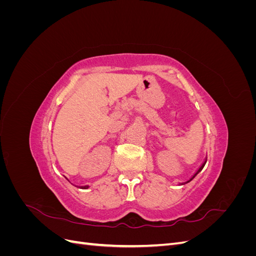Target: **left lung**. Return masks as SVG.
Listing matches in <instances>:
<instances>
[{"label": "left lung", "mask_w": 256, "mask_h": 256, "mask_svg": "<svg viewBox=\"0 0 256 256\" xmlns=\"http://www.w3.org/2000/svg\"><path fill=\"white\" fill-rule=\"evenodd\" d=\"M205 164H206V160H205V162H204V164H202V166H200V168H198V171H196V174H194V175H193V176H192V177H191V178H190V180H187V182H184V184H187V182H191V180H193V178H194V177H196V175H198V173H200V171H202V170H203V168H204V166H205Z\"/></svg>", "instance_id": "1"}]
</instances>
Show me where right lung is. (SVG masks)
I'll use <instances>...</instances> for the list:
<instances>
[{"instance_id":"right-lung-1","label":"right lung","mask_w":256,"mask_h":256,"mask_svg":"<svg viewBox=\"0 0 256 256\" xmlns=\"http://www.w3.org/2000/svg\"><path fill=\"white\" fill-rule=\"evenodd\" d=\"M79 188H80V189H88V186H80Z\"/></svg>"}]
</instances>
